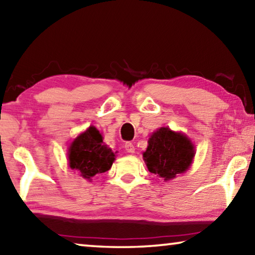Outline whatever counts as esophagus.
<instances>
[{"label":"esophagus","mask_w":255,"mask_h":255,"mask_svg":"<svg viewBox=\"0 0 255 255\" xmlns=\"http://www.w3.org/2000/svg\"><path fill=\"white\" fill-rule=\"evenodd\" d=\"M125 148H126L128 153H135V146H133V144L130 143V141H127V143L125 144Z\"/></svg>","instance_id":"obj_1"}]
</instances>
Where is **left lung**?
<instances>
[{"instance_id": "obj_1", "label": "left lung", "mask_w": 255, "mask_h": 255, "mask_svg": "<svg viewBox=\"0 0 255 255\" xmlns=\"http://www.w3.org/2000/svg\"><path fill=\"white\" fill-rule=\"evenodd\" d=\"M195 157V146L182 132L161 127L148 139V146L143 153L150 173L157 174L164 181L174 179L184 173Z\"/></svg>"}]
</instances>
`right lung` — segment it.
Wrapping results in <instances>:
<instances>
[{"label":"right lung","mask_w":255,"mask_h":255,"mask_svg":"<svg viewBox=\"0 0 255 255\" xmlns=\"http://www.w3.org/2000/svg\"><path fill=\"white\" fill-rule=\"evenodd\" d=\"M116 153L103 143V137L94 126L80 133L68 147V165L82 178L91 181L96 174L109 171Z\"/></svg>","instance_id":"right-lung-1"}]
</instances>
